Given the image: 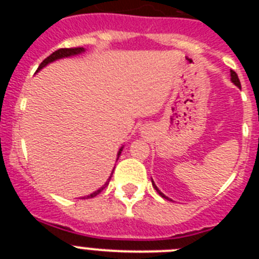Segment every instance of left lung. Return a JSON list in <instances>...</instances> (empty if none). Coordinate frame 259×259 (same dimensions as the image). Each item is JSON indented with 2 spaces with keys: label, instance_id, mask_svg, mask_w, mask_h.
<instances>
[{
  "label": "left lung",
  "instance_id": "8db88e82",
  "mask_svg": "<svg viewBox=\"0 0 259 259\" xmlns=\"http://www.w3.org/2000/svg\"><path fill=\"white\" fill-rule=\"evenodd\" d=\"M231 80H232V83L235 84V85H237V87H239V88H241V84H240L239 76H237V74H236V72H235V71H233V70H231ZM152 184H153V187H154L155 191H157L158 193H159V196H162V197H163V198H166V200H168V197H166V196H164V194L162 193V192L157 188V185L154 184V182H153V180H152Z\"/></svg>",
  "mask_w": 259,
  "mask_h": 259
}]
</instances>
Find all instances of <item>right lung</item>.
<instances>
[{
  "mask_svg": "<svg viewBox=\"0 0 259 259\" xmlns=\"http://www.w3.org/2000/svg\"><path fill=\"white\" fill-rule=\"evenodd\" d=\"M83 52H85V49H84V48H65V49L56 50V52L52 53V54H50L49 57H47V58H45L44 61L41 62V65L38 66V68H37V71H36V72H38V71H40L41 68L45 67V66H47V65H49V63H52V62L57 61V59L67 58V57L76 56V54H80V53H83ZM122 150H123V146H122V148H120V149H119L118 157H116V161H118V158H119V155H120V153H122ZM111 175H113V172H111ZM111 175L109 176V179H107V182L105 183L104 185H102L101 188L98 189V191L93 192V193H91V194H89V196H87V198H92V197H95V196H97L98 193H101V192L105 189V187H107V185H109L110 179H111Z\"/></svg>",
  "mask_w": 259,
  "mask_h": 259,
  "instance_id": "right-lung-1",
  "label": "right lung"
}]
</instances>
